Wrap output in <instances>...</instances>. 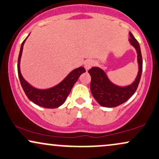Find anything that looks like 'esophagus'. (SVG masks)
<instances>
[{"mask_svg":"<svg viewBox=\"0 0 159 159\" xmlns=\"http://www.w3.org/2000/svg\"><path fill=\"white\" fill-rule=\"evenodd\" d=\"M93 64V62L91 60L86 61L85 63H84V68L86 69V70H87H87H89V69L92 67Z\"/></svg>","mask_w":159,"mask_h":159,"instance_id":"obj_1","label":"esophagus"}]
</instances>
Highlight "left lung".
Instances as JSON below:
<instances>
[{
    "mask_svg": "<svg viewBox=\"0 0 159 159\" xmlns=\"http://www.w3.org/2000/svg\"><path fill=\"white\" fill-rule=\"evenodd\" d=\"M129 43L136 50L139 64L138 75L135 81L130 85L120 87L115 84L109 79L106 72L97 66H93L88 71L91 76L90 90L92 95L97 102L104 107H116L126 102L136 91L140 81L143 66L141 48L139 42L131 32H129Z\"/></svg>",
    "mask_w": 159,
    "mask_h": 159,
    "instance_id": "left-lung-1",
    "label": "left lung"
}]
</instances>
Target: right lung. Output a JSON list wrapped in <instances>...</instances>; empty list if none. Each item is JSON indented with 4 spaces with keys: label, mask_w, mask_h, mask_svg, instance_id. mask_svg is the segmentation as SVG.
<instances>
[{
    "label": "right lung",
    "mask_w": 159,
    "mask_h": 159,
    "mask_svg": "<svg viewBox=\"0 0 159 159\" xmlns=\"http://www.w3.org/2000/svg\"><path fill=\"white\" fill-rule=\"evenodd\" d=\"M28 36L26 38H28ZM26 38L23 41L21 46H20L18 61V77L23 89H24L27 98L38 106L49 109L58 107L65 102L72 87L75 84V82L78 81L79 76L86 72L85 69L83 66H80L77 69H75L72 72H70L67 75V76L58 84L51 88L41 89L32 87L23 78L20 70V62L22 55L23 47H24V44Z\"/></svg>",
    "instance_id": "add662e5"
}]
</instances>
